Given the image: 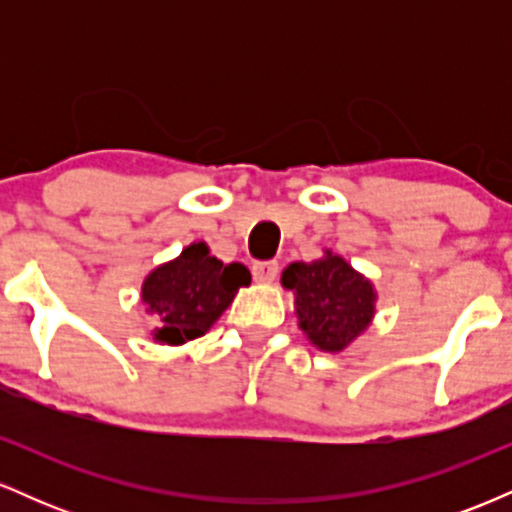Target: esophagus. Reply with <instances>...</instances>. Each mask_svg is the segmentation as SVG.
<instances>
[{
	"label": "esophagus",
	"instance_id": "34e87169",
	"mask_svg": "<svg viewBox=\"0 0 512 512\" xmlns=\"http://www.w3.org/2000/svg\"><path fill=\"white\" fill-rule=\"evenodd\" d=\"M276 274H279V264L276 262L252 264V276H255V281H260V284H272V281L276 279Z\"/></svg>",
	"mask_w": 512,
	"mask_h": 512
}]
</instances>
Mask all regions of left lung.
Here are the masks:
<instances>
[{"instance_id":"1","label":"left lung","mask_w":512,"mask_h":512,"mask_svg":"<svg viewBox=\"0 0 512 512\" xmlns=\"http://www.w3.org/2000/svg\"><path fill=\"white\" fill-rule=\"evenodd\" d=\"M281 286L293 291L298 327L320 351H344L375 317L373 281L332 250L320 260L291 262L281 272Z\"/></svg>"}]
</instances>
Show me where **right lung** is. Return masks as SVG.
I'll return each instance as SVG.
<instances>
[{"mask_svg": "<svg viewBox=\"0 0 512 512\" xmlns=\"http://www.w3.org/2000/svg\"><path fill=\"white\" fill-rule=\"evenodd\" d=\"M245 264H223L207 243H192L175 260L151 269L142 284L146 313L156 315L158 344L180 346L209 332L233 303L240 286H250Z\"/></svg>", "mask_w": 512, "mask_h": 512, "instance_id": "add662e5", "label": "right lung"}]
</instances>
